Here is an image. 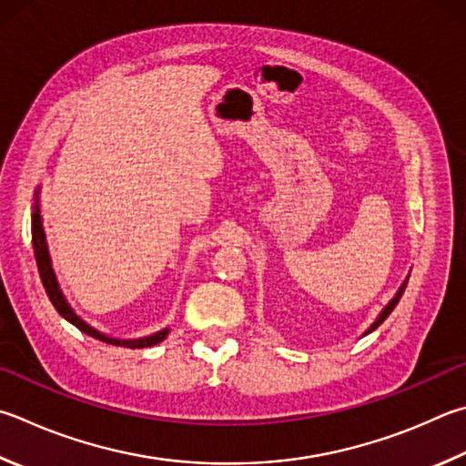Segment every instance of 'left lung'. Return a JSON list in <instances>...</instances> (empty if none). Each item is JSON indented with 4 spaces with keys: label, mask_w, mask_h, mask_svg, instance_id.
Here are the masks:
<instances>
[{
    "label": "left lung",
    "mask_w": 466,
    "mask_h": 466,
    "mask_svg": "<svg viewBox=\"0 0 466 466\" xmlns=\"http://www.w3.org/2000/svg\"><path fill=\"white\" fill-rule=\"evenodd\" d=\"M410 279V277H408ZM408 279H405V281H403V285L400 287V291H397V295H395V298L391 299V301H389V306L383 309V311H380V316L377 318V321H375V324L373 326H370L369 329H367V334L369 332H373V329L377 328V326H380V324H383V321H385V318L389 316V314H391V311L395 309V306H397V303H400V299H401V295H403V291H405V285H408Z\"/></svg>",
    "instance_id": "obj_1"
}]
</instances>
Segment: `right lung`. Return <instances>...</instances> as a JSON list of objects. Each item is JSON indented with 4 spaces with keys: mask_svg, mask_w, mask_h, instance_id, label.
<instances>
[{
    "mask_svg": "<svg viewBox=\"0 0 466 466\" xmlns=\"http://www.w3.org/2000/svg\"><path fill=\"white\" fill-rule=\"evenodd\" d=\"M32 247H34V257H36V265H38V273H40V281L45 285L48 299L53 301L55 309L61 314L66 321H71L73 326H77L81 332H86L91 338H97L101 342L107 344H116V346H126V349H145V346H155L158 342H163L168 329H160V332L147 336V338H138V340H116V338H109L106 334H99L97 329H93L89 324H86L75 311L69 308V303L65 301L61 289H58L56 277L53 273V267H50V258H48V250H46V240H45V228H42V218H40V209L38 206H34V214H32Z\"/></svg>",
    "mask_w": 466,
    "mask_h": 466,
    "instance_id": "1",
    "label": "right lung"
}]
</instances>
